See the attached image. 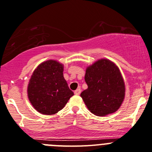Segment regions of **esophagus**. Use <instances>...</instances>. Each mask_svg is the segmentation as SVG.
<instances>
[{
  "label": "esophagus",
  "mask_w": 152,
  "mask_h": 152,
  "mask_svg": "<svg viewBox=\"0 0 152 152\" xmlns=\"http://www.w3.org/2000/svg\"><path fill=\"white\" fill-rule=\"evenodd\" d=\"M74 93L76 95H77V96H79V95H80V93H81V89H80V88H79V89H76V90H75Z\"/></svg>",
  "instance_id": "obj_1"
}]
</instances>
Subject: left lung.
Returning <instances> with one entry per match:
<instances>
[{"label": "left lung", "instance_id": "left-lung-1", "mask_svg": "<svg viewBox=\"0 0 152 152\" xmlns=\"http://www.w3.org/2000/svg\"><path fill=\"white\" fill-rule=\"evenodd\" d=\"M85 81L88 88L80 96L92 114L105 116L118 110L125 96L122 73L115 63L100 59L86 69Z\"/></svg>", "mask_w": 152, "mask_h": 152}]
</instances>
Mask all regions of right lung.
I'll return each mask as SVG.
<instances>
[{"mask_svg":"<svg viewBox=\"0 0 152 152\" xmlns=\"http://www.w3.org/2000/svg\"><path fill=\"white\" fill-rule=\"evenodd\" d=\"M63 64L53 60L41 63L29 80L27 96L33 107L43 115L63 109L74 93L63 77Z\"/></svg>","mask_w":152,"mask_h":152,"instance_id":"right-lung-1","label":"right lung"}]
</instances>
